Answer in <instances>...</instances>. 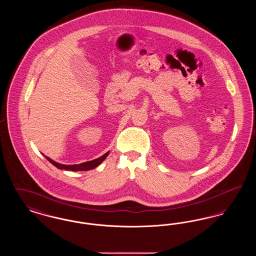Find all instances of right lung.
<instances>
[{
	"instance_id": "add662e5",
	"label": "right lung",
	"mask_w": 256,
	"mask_h": 256,
	"mask_svg": "<svg viewBox=\"0 0 256 256\" xmlns=\"http://www.w3.org/2000/svg\"><path fill=\"white\" fill-rule=\"evenodd\" d=\"M110 152H108L106 154H104L102 156L98 158L97 159H94V160H91V161H88V162H84L82 164H74V165H64V164H60V163H58L54 160L49 158L46 156V158L48 161H50L54 166H56V168L60 169V170H74V172H78V170H92V169H95L96 167H98L104 159L106 158V156H108Z\"/></svg>"
}]
</instances>
